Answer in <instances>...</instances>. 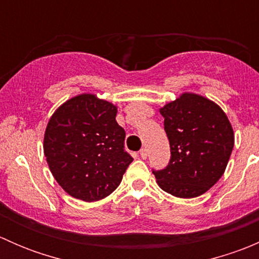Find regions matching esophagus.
<instances>
[{
    "label": "esophagus",
    "mask_w": 259,
    "mask_h": 259,
    "mask_svg": "<svg viewBox=\"0 0 259 259\" xmlns=\"http://www.w3.org/2000/svg\"><path fill=\"white\" fill-rule=\"evenodd\" d=\"M140 156H142L143 159H146V156H148V150H146V148H142L140 149Z\"/></svg>",
    "instance_id": "34e87169"
}]
</instances>
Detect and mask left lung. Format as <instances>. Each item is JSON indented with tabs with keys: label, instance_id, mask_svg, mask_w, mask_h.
I'll use <instances>...</instances> for the list:
<instances>
[{
	"label": "left lung",
	"instance_id": "obj_1",
	"mask_svg": "<svg viewBox=\"0 0 259 259\" xmlns=\"http://www.w3.org/2000/svg\"><path fill=\"white\" fill-rule=\"evenodd\" d=\"M170 144V160L153 170L159 187L178 198H195L213 187L228 164L234 146L232 125L224 111L192 93L160 109Z\"/></svg>",
	"mask_w": 259,
	"mask_h": 259
}]
</instances>
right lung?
Wrapping results in <instances>:
<instances>
[{"label": "right lung", "instance_id": "right-lung-1", "mask_svg": "<svg viewBox=\"0 0 259 259\" xmlns=\"http://www.w3.org/2000/svg\"><path fill=\"white\" fill-rule=\"evenodd\" d=\"M116 106L93 94L62 104L46 126L44 153L56 182L71 197L95 202L119 187L133 161Z\"/></svg>", "mask_w": 259, "mask_h": 259}]
</instances>
